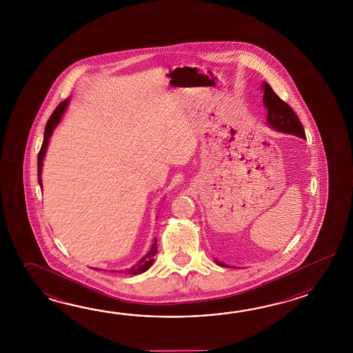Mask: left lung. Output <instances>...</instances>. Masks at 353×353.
I'll return each instance as SVG.
<instances>
[{
	"instance_id": "obj_1",
	"label": "left lung",
	"mask_w": 353,
	"mask_h": 353,
	"mask_svg": "<svg viewBox=\"0 0 353 353\" xmlns=\"http://www.w3.org/2000/svg\"><path fill=\"white\" fill-rule=\"evenodd\" d=\"M263 103L268 108V122L271 128H276L281 132H288L292 135L305 139V131L293 108L285 103L278 94L272 90L268 83H263ZM219 266H227L225 263L217 261Z\"/></svg>"
}]
</instances>
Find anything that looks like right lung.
I'll list each match as a JSON object with an SVG mask.
<instances>
[{
  "instance_id": "1",
  "label": "right lung",
  "mask_w": 353,
  "mask_h": 353,
  "mask_svg": "<svg viewBox=\"0 0 353 353\" xmlns=\"http://www.w3.org/2000/svg\"><path fill=\"white\" fill-rule=\"evenodd\" d=\"M67 105L68 101L65 99V101H63L61 103L57 105V108L54 110L52 116L49 117V120L46 122L44 141H43V145H41L38 154V180L40 187H41V166H43V159H44V155H46V148H48V143H49V137L53 134V130L55 128V126L59 123L60 119H61L63 113L65 111ZM157 251H158V246H157V239H155L150 251L143 256V259L136 263L135 266L128 269V274H130V275H139V274L148 270L150 268L152 261H154V255L157 254Z\"/></svg>"
}]
</instances>
